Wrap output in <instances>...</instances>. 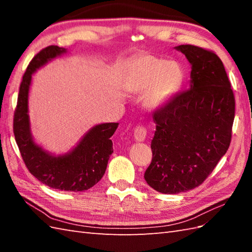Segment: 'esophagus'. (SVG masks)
I'll return each mask as SVG.
<instances>
[{"label":"esophagus","instance_id":"34e87169","mask_svg":"<svg viewBox=\"0 0 252 252\" xmlns=\"http://www.w3.org/2000/svg\"><path fill=\"white\" fill-rule=\"evenodd\" d=\"M147 135V127L143 125H138L134 130V138L137 142H143Z\"/></svg>","mask_w":252,"mask_h":252}]
</instances>
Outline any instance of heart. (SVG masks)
I'll return each instance as SVG.
<instances>
[{
  "label": "heart",
  "mask_w": 252,
  "mask_h": 252,
  "mask_svg": "<svg viewBox=\"0 0 252 252\" xmlns=\"http://www.w3.org/2000/svg\"><path fill=\"white\" fill-rule=\"evenodd\" d=\"M182 78L183 73L176 63L162 58L144 56L131 68L126 88L131 93H142L147 90L145 104L156 108L176 92Z\"/></svg>",
  "instance_id": "1"
}]
</instances>
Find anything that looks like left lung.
<instances>
[{
  "mask_svg": "<svg viewBox=\"0 0 252 252\" xmlns=\"http://www.w3.org/2000/svg\"><path fill=\"white\" fill-rule=\"evenodd\" d=\"M175 49L191 65L190 88L153 112V159L144 174L162 194L203 183L227 152L235 117L234 93L220 57L190 44Z\"/></svg>",
  "mask_w": 252,
  "mask_h": 252,
  "instance_id": "left-lung-1",
  "label": "left lung"
}]
</instances>
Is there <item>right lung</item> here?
I'll return each mask as SVG.
<instances>
[{
  "instance_id": "right-lung-1",
  "label": "right lung",
  "mask_w": 252,
  "mask_h": 252,
  "mask_svg": "<svg viewBox=\"0 0 252 252\" xmlns=\"http://www.w3.org/2000/svg\"><path fill=\"white\" fill-rule=\"evenodd\" d=\"M66 50L50 45L32 58L20 83L17 106L14 112V135L29 172L51 189L83 191L103 178L110 155L114 152L110 137L118 123H103L92 127L72 152L63 156H52L37 146L31 137L28 116V93L31 74L52 58Z\"/></svg>"
}]
</instances>
